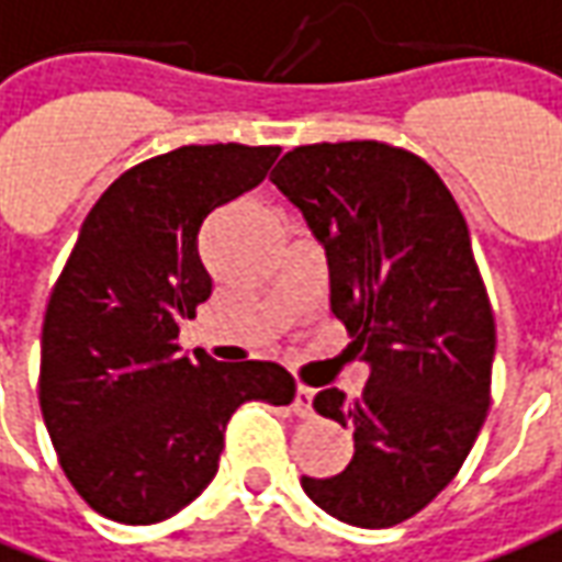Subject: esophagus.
Returning a JSON list of instances; mask_svg holds the SVG:
<instances>
[{
  "mask_svg": "<svg viewBox=\"0 0 562 562\" xmlns=\"http://www.w3.org/2000/svg\"><path fill=\"white\" fill-rule=\"evenodd\" d=\"M292 411L297 417H310V414H313V390H310V386H297V390H294Z\"/></svg>",
  "mask_w": 562,
  "mask_h": 562,
  "instance_id": "1",
  "label": "esophagus"
}]
</instances>
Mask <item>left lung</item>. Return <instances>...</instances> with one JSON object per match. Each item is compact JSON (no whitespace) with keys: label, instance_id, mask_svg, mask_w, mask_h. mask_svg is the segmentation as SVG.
Wrapping results in <instances>:
<instances>
[{"label":"left lung","instance_id":"8db88e82","mask_svg":"<svg viewBox=\"0 0 562 562\" xmlns=\"http://www.w3.org/2000/svg\"><path fill=\"white\" fill-rule=\"evenodd\" d=\"M270 182L325 249L331 313L371 368L362 398H313L356 453L301 486L344 524L395 527L453 481L490 407L496 322L469 225L426 160L374 139L292 148Z\"/></svg>","mask_w":562,"mask_h":562}]
</instances>
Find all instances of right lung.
I'll use <instances>...</instances> for the list:
<instances>
[{
    "label": "right lung",
    "instance_id": "add662e5",
    "mask_svg": "<svg viewBox=\"0 0 562 562\" xmlns=\"http://www.w3.org/2000/svg\"><path fill=\"white\" fill-rule=\"evenodd\" d=\"M277 158V145H182L115 179L78 231L42 325L38 402L69 484L109 520L182 512L218 472L231 414L294 398L277 362H191L176 344L213 292L203 218Z\"/></svg>",
    "mask_w": 562,
    "mask_h": 562
}]
</instances>
